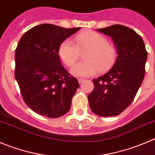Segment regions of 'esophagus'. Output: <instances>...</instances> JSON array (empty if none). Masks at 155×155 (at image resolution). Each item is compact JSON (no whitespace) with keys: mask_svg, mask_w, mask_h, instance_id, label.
<instances>
[{"mask_svg":"<svg viewBox=\"0 0 155 155\" xmlns=\"http://www.w3.org/2000/svg\"><path fill=\"white\" fill-rule=\"evenodd\" d=\"M78 81H79V84H82V82H83L84 81H85V79H78Z\"/></svg>","mask_w":155,"mask_h":155,"instance_id":"34e87169","label":"esophagus"}]
</instances>
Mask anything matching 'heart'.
I'll return each instance as SVG.
<instances>
[{
    "instance_id": "b5f03b06",
    "label": "heart",
    "mask_w": 155,
    "mask_h": 155,
    "mask_svg": "<svg viewBox=\"0 0 155 155\" xmlns=\"http://www.w3.org/2000/svg\"><path fill=\"white\" fill-rule=\"evenodd\" d=\"M71 39H66L59 47L58 54L67 67H72L79 58V51L86 50L83 54L85 61L76 64L72 73L77 76H89L97 70L104 72L112 67L117 58V50L106 38L93 31L79 33Z\"/></svg>"
}]
</instances>
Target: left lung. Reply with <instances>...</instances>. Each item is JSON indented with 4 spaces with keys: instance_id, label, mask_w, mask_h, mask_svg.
Returning a JSON list of instances; mask_svg holds the SVG:
<instances>
[{
    "instance_id": "left-lung-1",
    "label": "left lung",
    "mask_w": 155,
    "mask_h": 155,
    "mask_svg": "<svg viewBox=\"0 0 155 155\" xmlns=\"http://www.w3.org/2000/svg\"><path fill=\"white\" fill-rule=\"evenodd\" d=\"M97 31L112 38L118 56L107 73L92 79L88 103L96 115L114 117L134 100L145 76L148 53L142 37L129 27L113 25Z\"/></svg>"
}]
</instances>
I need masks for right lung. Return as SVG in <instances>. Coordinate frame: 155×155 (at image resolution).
Returning a JSON list of instances; mask_svg holds the SVG:
<instances>
[{"mask_svg":"<svg viewBox=\"0 0 155 155\" xmlns=\"http://www.w3.org/2000/svg\"><path fill=\"white\" fill-rule=\"evenodd\" d=\"M80 28L41 24L28 30L18 43L15 78L23 101L38 114L57 118L70 110L79 84L61 65L58 50Z\"/></svg>","mask_w":155,"mask_h":155,"instance_id":"obj_1","label":"right lung"}]
</instances>
